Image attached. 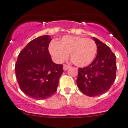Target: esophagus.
<instances>
[{
	"instance_id": "esophagus-1",
	"label": "esophagus",
	"mask_w": 128,
	"mask_h": 128,
	"mask_svg": "<svg viewBox=\"0 0 128 128\" xmlns=\"http://www.w3.org/2000/svg\"><path fill=\"white\" fill-rule=\"evenodd\" d=\"M70 68V66L66 65V64H64V66H63V69H64V71H66L67 70H68Z\"/></svg>"
}]
</instances>
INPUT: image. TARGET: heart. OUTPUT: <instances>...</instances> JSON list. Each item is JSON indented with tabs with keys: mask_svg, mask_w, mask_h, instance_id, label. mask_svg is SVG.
I'll use <instances>...</instances> for the list:
<instances>
[{
	"mask_svg": "<svg viewBox=\"0 0 128 128\" xmlns=\"http://www.w3.org/2000/svg\"><path fill=\"white\" fill-rule=\"evenodd\" d=\"M49 52L58 62L66 59L70 53V58L74 65L85 67L94 60L97 53V45L90 39L65 36L57 42H52L49 45Z\"/></svg>",
	"mask_w": 128,
	"mask_h": 128,
	"instance_id": "heart-1",
	"label": "heart"
}]
</instances>
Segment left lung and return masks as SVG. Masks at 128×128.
<instances>
[{
	"label": "left lung",
	"instance_id": "left-lung-1",
	"mask_svg": "<svg viewBox=\"0 0 128 128\" xmlns=\"http://www.w3.org/2000/svg\"><path fill=\"white\" fill-rule=\"evenodd\" d=\"M97 45L96 57L87 67L78 69L77 86L84 94L96 96L108 91L116 78V57L106 44L93 38Z\"/></svg>",
	"mask_w": 128,
	"mask_h": 128
}]
</instances>
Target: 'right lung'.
Masks as SVG:
<instances>
[{"instance_id": "add662e5", "label": "right lung", "mask_w": 128, "mask_h": 128, "mask_svg": "<svg viewBox=\"0 0 128 128\" xmlns=\"http://www.w3.org/2000/svg\"><path fill=\"white\" fill-rule=\"evenodd\" d=\"M52 39L48 35L30 41L20 52L15 64L17 81L22 91L28 97L44 100L57 89L63 73L62 64L52 61L48 52Z\"/></svg>"}]
</instances>
